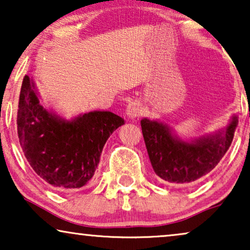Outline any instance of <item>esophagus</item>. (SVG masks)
<instances>
[{
  "label": "esophagus",
  "mask_w": 250,
  "mask_h": 250,
  "mask_svg": "<svg viewBox=\"0 0 250 250\" xmlns=\"http://www.w3.org/2000/svg\"><path fill=\"white\" fill-rule=\"evenodd\" d=\"M141 105L138 102H129L127 104V108H126V115L128 116V118L132 119L139 117L141 115Z\"/></svg>",
  "instance_id": "34e87169"
}]
</instances>
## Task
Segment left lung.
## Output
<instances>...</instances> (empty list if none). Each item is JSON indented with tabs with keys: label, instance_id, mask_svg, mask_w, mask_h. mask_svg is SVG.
<instances>
[{
	"label": "left lung",
	"instance_id": "left-lung-1",
	"mask_svg": "<svg viewBox=\"0 0 250 250\" xmlns=\"http://www.w3.org/2000/svg\"><path fill=\"white\" fill-rule=\"evenodd\" d=\"M238 117L233 116L224 129L183 141L166 124L143 118L142 134L152 168L160 179L175 184H188L204 179L215 168L230 148Z\"/></svg>",
	"mask_w": 250,
	"mask_h": 250
}]
</instances>
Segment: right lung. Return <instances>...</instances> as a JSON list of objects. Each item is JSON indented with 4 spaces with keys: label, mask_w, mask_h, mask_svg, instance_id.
<instances>
[{
    "label": "right lung",
    "mask_w": 250,
    "mask_h": 250,
    "mask_svg": "<svg viewBox=\"0 0 250 250\" xmlns=\"http://www.w3.org/2000/svg\"><path fill=\"white\" fill-rule=\"evenodd\" d=\"M124 119L110 111H91L66 121L40 104L35 84L23 77L17 131L34 173L58 190L80 189L94 179L104 146Z\"/></svg>",
    "instance_id": "add662e5"
}]
</instances>
